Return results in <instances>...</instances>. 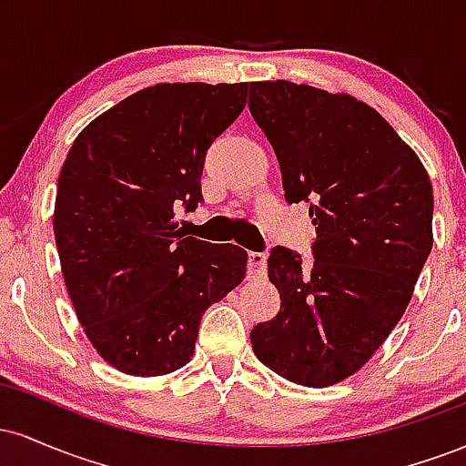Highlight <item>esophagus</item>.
<instances>
[{
  "label": "esophagus",
  "instance_id": "obj_1",
  "mask_svg": "<svg viewBox=\"0 0 466 466\" xmlns=\"http://www.w3.org/2000/svg\"><path fill=\"white\" fill-rule=\"evenodd\" d=\"M248 267H249L251 278H263L267 274V254L265 251H249Z\"/></svg>",
  "mask_w": 466,
  "mask_h": 466
}]
</instances>
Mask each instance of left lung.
<instances>
[{
	"label": "left lung",
	"instance_id": "obj_1",
	"mask_svg": "<svg viewBox=\"0 0 466 466\" xmlns=\"http://www.w3.org/2000/svg\"><path fill=\"white\" fill-rule=\"evenodd\" d=\"M249 111L280 162L289 203H309L313 265L271 249L280 313L251 349L293 383L326 388L374 355L431 251L434 192L416 153L372 106L311 85H249Z\"/></svg>",
	"mask_w": 466,
	"mask_h": 466
}]
</instances>
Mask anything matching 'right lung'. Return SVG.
I'll use <instances>...</instances> for the list:
<instances>
[{
	"instance_id": "add662e5",
	"label": "right lung",
	"mask_w": 466,
	"mask_h": 466,
	"mask_svg": "<svg viewBox=\"0 0 466 466\" xmlns=\"http://www.w3.org/2000/svg\"><path fill=\"white\" fill-rule=\"evenodd\" d=\"M248 83H159L89 122L58 175L55 238L85 335L136 377L186 366L201 315L240 285L248 251L186 237L175 208L203 201L210 144Z\"/></svg>"
}]
</instances>
